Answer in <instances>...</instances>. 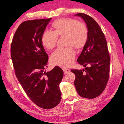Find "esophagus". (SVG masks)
Returning a JSON list of instances; mask_svg holds the SVG:
<instances>
[{
    "label": "esophagus",
    "instance_id": "34e87169",
    "mask_svg": "<svg viewBox=\"0 0 124 124\" xmlns=\"http://www.w3.org/2000/svg\"><path fill=\"white\" fill-rule=\"evenodd\" d=\"M62 70H63L64 74H65L68 73V72L70 71V69H67V68H65V67H63V68H62Z\"/></svg>",
    "mask_w": 124,
    "mask_h": 124
}]
</instances>
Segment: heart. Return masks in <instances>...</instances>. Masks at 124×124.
<instances>
[{
	"label": "heart",
	"mask_w": 124,
	"mask_h": 124,
	"mask_svg": "<svg viewBox=\"0 0 124 124\" xmlns=\"http://www.w3.org/2000/svg\"><path fill=\"white\" fill-rule=\"evenodd\" d=\"M53 32L45 31L41 37L43 46L52 50L55 46L58 37H66L65 48H58L50 56L53 65L61 67H67L71 65L75 57L73 47L83 48L88 38V31L84 23L72 18H62L54 21L52 24Z\"/></svg>",
	"instance_id": "b5f03b06"
}]
</instances>
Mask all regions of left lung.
Segmentation results:
<instances>
[{
	"label": "left lung",
	"instance_id": "left-lung-1",
	"mask_svg": "<svg viewBox=\"0 0 124 124\" xmlns=\"http://www.w3.org/2000/svg\"><path fill=\"white\" fill-rule=\"evenodd\" d=\"M75 15L86 23L88 38L77 59L85 69H71V71L75 75L74 85L78 93L91 99L99 96L105 90L109 77L110 55L104 34L96 21L83 13Z\"/></svg>",
	"mask_w": 124,
	"mask_h": 124
}]
</instances>
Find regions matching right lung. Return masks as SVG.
Wrapping results in <instances>:
<instances>
[{
  "label": "right lung",
  "mask_w": 124,
  "mask_h": 124,
  "mask_svg": "<svg viewBox=\"0 0 124 124\" xmlns=\"http://www.w3.org/2000/svg\"><path fill=\"white\" fill-rule=\"evenodd\" d=\"M50 19L27 20L15 32L11 46V57L16 77L29 99L41 108L49 109L61 99L59 85L63 71L56 66L49 72L48 55L41 37Z\"/></svg>",
  "instance_id": "obj_1"
}]
</instances>
